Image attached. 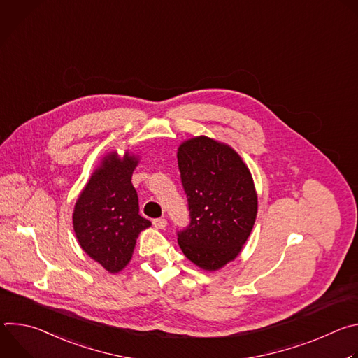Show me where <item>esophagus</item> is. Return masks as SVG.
Wrapping results in <instances>:
<instances>
[{
    "label": "esophagus",
    "mask_w": 358,
    "mask_h": 358,
    "mask_svg": "<svg viewBox=\"0 0 358 358\" xmlns=\"http://www.w3.org/2000/svg\"><path fill=\"white\" fill-rule=\"evenodd\" d=\"M152 225H155L157 229H164L167 227V221L164 218H157L152 221Z\"/></svg>",
    "instance_id": "obj_1"
}]
</instances>
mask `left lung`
I'll use <instances>...</instances> for the list:
<instances>
[{
	"instance_id": "1",
	"label": "left lung",
	"mask_w": 358,
	"mask_h": 358,
	"mask_svg": "<svg viewBox=\"0 0 358 358\" xmlns=\"http://www.w3.org/2000/svg\"><path fill=\"white\" fill-rule=\"evenodd\" d=\"M177 159L191 220L178 245L198 268L218 271L241 253L257 220L252 174L231 145L207 136L182 141Z\"/></svg>"
}]
</instances>
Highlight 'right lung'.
<instances>
[{"mask_svg":"<svg viewBox=\"0 0 358 358\" xmlns=\"http://www.w3.org/2000/svg\"><path fill=\"white\" fill-rule=\"evenodd\" d=\"M138 157L108 152L92 173L73 208V231L80 248L110 273L127 266L136 241L151 222L138 214L131 176Z\"/></svg>","mask_w":358,"mask_h":358,"instance_id":"right-lung-1","label":"right lung"}]
</instances>
